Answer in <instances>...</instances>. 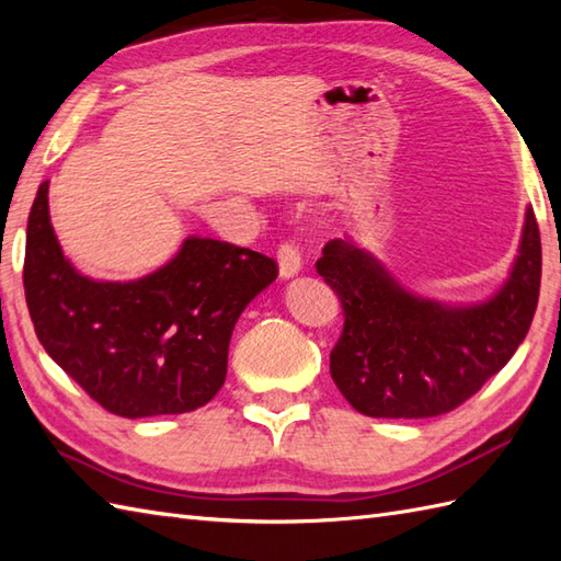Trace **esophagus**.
<instances>
[{
    "mask_svg": "<svg viewBox=\"0 0 561 561\" xmlns=\"http://www.w3.org/2000/svg\"><path fill=\"white\" fill-rule=\"evenodd\" d=\"M277 262H279V277L282 279H291L301 272V255L299 248L294 243H284L277 250Z\"/></svg>",
    "mask_w": 561,
    "mask_h": 561,
    "instance_id": "esophagus-1",
    "label": "esophagus"
}]
</instances>
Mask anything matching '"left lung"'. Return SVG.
<instances>
[{"mask_svg": "<svg viewBox=\"0 0 561 561\" xmlns=\"http://www.w3.org/2000/svg\"><path fill=\"white\" fill-rule=\"evenodd\" d=\"M316 267L344 311L330 354L342 396L366 416L424 420L474 396L526 340L540 296V229L528 207L506 282L478 304L424 299L366 248L342 238L323 248Z\"/></svg>", "mask_w": 561, "mask_h": 561, "instance_id": "8db88e82", "label": "left lung"}]
</instances>
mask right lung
I'll return each mask as SVG.
<instances>
[{
  "label": "right lung",
  "instance_id": "right-lung-1",
  "mask_svg": "<svg viewBox=\"0 0 561 561\" xmlns=\"http://www.w3.org/2000/svg\"><path fill=\"white\" fill-rule=\"evenodd\" d=\"M47 187L41 183L28 214L23 289L50 359L101 408L127 420L207 404L226 380L236 320L277 279V262L187 236L147 277L91 279L62 253Z\"/></svg>",
  "mask_w": 561,
  "mask_h": 561
}]
</instances>
